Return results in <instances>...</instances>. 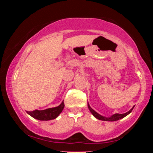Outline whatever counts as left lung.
I'll return each instance as SVG.
<instances>
[{
    "label": "left lung",
    "mask_w": 153,
    "mask_h": 153,
    "mask_svg": "<svg viewBox=\"0 0 153 153\" xmlns=\"http://www.w3.org/2000/svg\"><path fill=\"white\" fill-rule=\"evenodd\" d=\"M88 107L90 111L91 112L93 116L97 119H98V120H102V121H117L119 120H121V119L125 117L126 116L129 115V114L131 112V111L133 110L134 106L131 108L130 110L128 111V112H126L125 113H122V114L115 113V114H113V115H111V117H105V116H102L101 115H100V114H98L97 112H96L94 109H92V108L90 107V106L88 103Z\"/></svg>",
    "instance_id": "left-lung-1"
}]
</instances>
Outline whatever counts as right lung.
<instances>
[{"label":"right lung","mask_w":153,"mask_h":153,"mask_svg":"<svg viewBox=\"0 0 153 153\" xmlns=\"http://www.w3.org/2000/svg\"><path fill=\"white\" fill-rule=\"evenodd\" d=\"M65 107L64 102H62L58 107L46 108L45 110H35L27 111V113L32 117L40 121H48L56 119L60 115Z\"/></svg>","instance_id":"right-lung-1"}]
</instances>
